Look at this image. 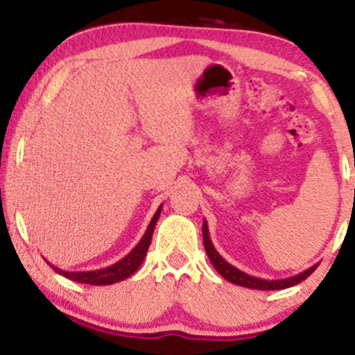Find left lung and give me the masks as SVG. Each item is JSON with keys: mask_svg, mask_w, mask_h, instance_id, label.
<instances>
[{"mask_svg": "<svg viewBox=\"0 0 355 355\" xmlns=\"http://www.w3.org/2000/svg\"><path fill=\"white\" fill-rule=\"evenodd\" d=\"M202 241H204V249H206L207 257H209L211 264L214 266V270L225 278V280L232 282L235 285H241V287H247V288H254V290H282V288H288L293 287V285L300 284V282L306 280L311 273L318 268V264L311 266L309 270L302 271L299 275H293L290 278H284V280H263V278L257 277H250V275L244 273V271L237 270L235 266H232L228 261H225L223 257L220 256L216 249H214L213 242L209 239V230H207V221L204 220L202 223Z\"/></svg>", "mask_w": 355, "mask_h": 355, "instance_id": "left-lung-1", "label": "left lung"}]
</instances>
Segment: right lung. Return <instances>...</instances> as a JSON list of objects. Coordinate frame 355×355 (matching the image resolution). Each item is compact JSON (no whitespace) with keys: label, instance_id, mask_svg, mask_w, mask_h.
I'll list each match as a JSON object with an SVG mask.
<instances>
[{"label":"right lung","instance_id":"obj_1","mask_svg":"<svg viewBox=\"0 0 355 355\" xmlns=\"http://www.w3.org/2000/svg\"><path fill=\"white\" fill-rule=\"evenodd\" d=\"M161 207H163V204L157 207L151 223L148 225V230H146L144 237L139 241V244L135 245L134 249L123 257V259L116 261V263L111 264V266L101 268V270H92V271H65L56 268L55 264H51L49 261L48 264L56 271V273L63 275V277L68 278V280H73V282H78V284H87V285H111L132 277V275L139 270V266H141L142 261H144L146 254H148L149 244H151V239H153V232H155V227H156V221L159 220Z\"/></svg>","mask_w":355,"mask_h":355}]
</instances>
